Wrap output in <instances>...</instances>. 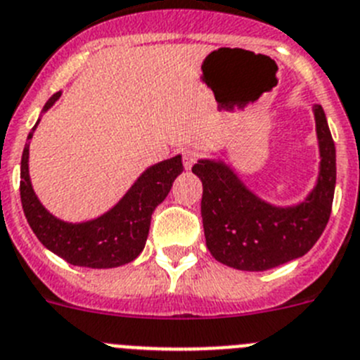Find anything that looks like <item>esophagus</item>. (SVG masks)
<instances>
[{"instance_id":"34e87169","label":"esophagus","mask_w":360,"mask_h":360,"mask_svg":"<svg viewBox=\"0 0 360 360\" xmlns=\"http://www.w3.org/2000/svg\"><path fill=\"white\" fill-rule=\"evenodd\" d=\"M198 157H200V153H198L196 150L184 151V166H186V169H191V167L196 164Z\"/></svg>"}]
</instances>
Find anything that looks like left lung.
I'll return each instance as SVG.
<instances>
[{
	"mask_svg": "<svg viewBox=\"0 0 360 360\" xmlns=\"http://www.w3.org/2000/svg\"><path fill=\"white\" fill-rule=\"evenodd\" d=\"M312 110L321 162L314 189L298 205L264 202L223 160L202 158L193 166L203 184L207 248L221 264L240 271H266L303 257L321 237L334 202L335 146L321 105Z\"/></svg>",
	"mask_w": 360,
	"mask_h": 360,
	"instance_id": "left-lung-1",
	"label": "left lung"
}]
</instances>
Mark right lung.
I'll return each instance as SVG.
<instances>
[{
	"instance_id": "obj_1",
	"label": "right lung",
	"mask_w": 360,
	"mask_h": 360,
	"mask_svg": "<svg viewBox=\"0 0 360 360\" xmlns=\"http://www.w3.org/2000/svg\"><path fill=\"white\" fill-rule=\"evenodd\" d=\"M58 98L60 92L53 94L42 112L49 110ZM39 121L28 134V141ZM28 155L30 143H26L21 158V203L30 229L49 252L65 262L92 269L117 268L139 257L146 245L151 214L166 200L174 178L184 171L182 155L153 164L108 212L84 223H68L39 202L30 180Z\"/></svg>"
}]
</instances>
